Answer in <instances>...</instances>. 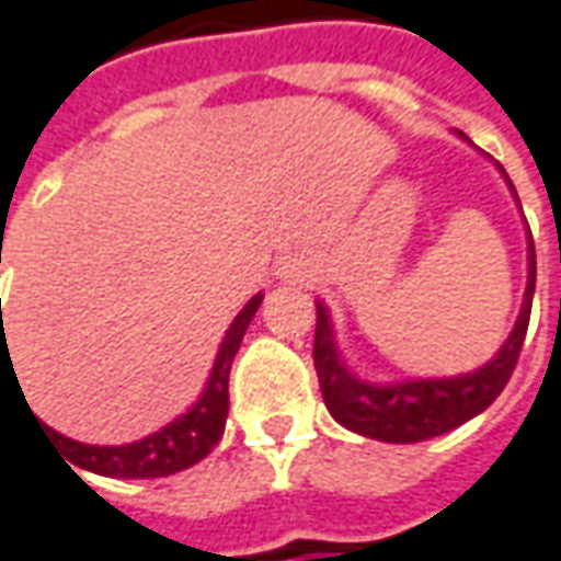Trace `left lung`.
Returning <instances> with one entry per match:
<instances>
[{
  "label": "left lung",
  "instance_id": "8db88e82",
  "mask_svg": "<svg viewBox=\"0 0 561 561\" xmlns=\"http://www.w3.org/2000/svg\"><path fill=\"white\" fill-rule=\"evenodd\" d=\"M535 274H538V262H535V241L528 231V284H525L523 311L516 318V327L485 366L451 378H405L393 385L363 381L342 360L335 347V335H332L330 311L327 305L318 302L314 369H318L323 403L332 419L354 434L381 439V443H421L431 436L449 434L458 424L480 415L482 409H489L497 400V393L504 391V385L516 369L528 318H531Z\"/></svg>",
  "mask_w": 561,
  "mask_h": 561
}]
</instances>
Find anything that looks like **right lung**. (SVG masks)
<instances>
[{"label":"right lung","mask_w":561,"mask_h":561,"mask_svg":"<svg viewBox=\"0 0 561 561\" xmlns=\"http://www.w3.org/2000/svg\"><path fill=\"white\" fill-rule=\"evenodd\" d=\"M262 305V293H256L250 302L243 305L241 314L231 320L229 332L219 345L214 369L207 378V388L201 393V400L185 415L173 419L164 424L156 434L142 436L137 443L127 446H88V443H76L69 436L57 434L48 424L38 421L42 434L48 436V443L57 446L64 455V461L91 470L100 477H115V480H156V477H170L180 473L185 467L198 465L201 458H207L210 449L219 443V436L226 431V415H229V373L231 360L241 347V339L250 320ZM8 351L2 357V369L8 366Z\"/></svg>","instance_id":"obj_1"}]
</instances>
